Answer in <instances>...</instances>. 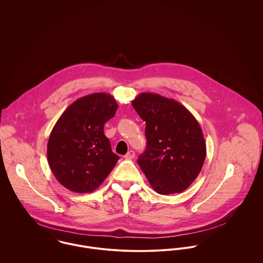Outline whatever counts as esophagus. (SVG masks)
Returning <instances> with one entry per match:
<instances>
[{"instance_id": "esophagus-1", "label": "esophagus", "mask_w": 263, "mask_h": 263, "mask_svg": "<svg viewBox=\"0 0 263 263\" xmlns=\"http://www.w3.org/2000/svg\"><path fill=\"white\" fill-rule=\"evenodd\" d=\"M135 156H136V154H135L134 151H128V152L126 153V155H124V159H126V160H132V159L135 158Z\"/></svg>"}]
</instances>
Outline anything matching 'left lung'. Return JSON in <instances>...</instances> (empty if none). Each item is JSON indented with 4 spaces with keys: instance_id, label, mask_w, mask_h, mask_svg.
I'll use <instances>...</instances> for the list:
<instances>
[{
    "instance_id": "left-lung-1",
    "label": "left lung",
    "mask_w": 263,
    "mask_h": 263,
    "mask_svg": "<svg viewBox=\"0 0 263 263\" xmlns=\"http://www.w3.org/2000/svg\"><path fill=\"white\" fill-rule=\"evenodd\" d=\"M132 104L146 121L147 148L138 164L151 186L163 195L184 191L206 155L199 123L182 104L158 94L141 93Z\"/></svg>"
}]
</instances>
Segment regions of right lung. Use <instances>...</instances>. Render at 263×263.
Wrapping results in <instances>:
<instances>
[{
	"instance_id": "add662e5",
	"label": "right lung",
	"mask_w": 263,
	"mask_h": 263,
	"mask_svg": "<svg viewBox=\"0 0 263 263\" xmlns=\"http://www.w3.org/2000/svg\"><path fill=\"white\" fill-rule=\"evenodd\" d=\"M117 108L110 94L94 93L77 99L61 115L49 136L47 161L63 186L92 192L112 171L119 157L103 128Z\"/></svg>"
}]
</instances>
